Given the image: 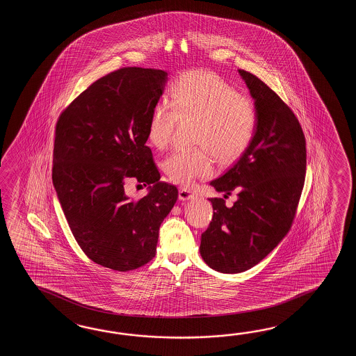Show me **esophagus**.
I'll list each match as a JSON object with an SVG mask.
<instances>
[{"label": "esophagus", "mask_w": 356, "mask_h": 356, "mask_svg": "<svg viewBox=\"0 0 356 356\" xmlns=\"http://www.w3.org/2000/svg\"><path fill=\"white\" fill-rule=\"evenodd\" d=\"M178 196H179V200H181V201H188V200L195 197V193H193L192 191H189V189L181 188L179 189Z\"/></svg>", "instance_id": "1"}]
</instances>
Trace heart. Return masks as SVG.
<instances>
[{"label":"heart","instance_id":"heart-1","mask_svg":"<svg viewBox=\"0 0 356 356\" xmlns=\"http://www.w3.org/2000/svg\"><path fill=\"white\" fill-rule=\"evenodd\" d=\"M169 101L152 106L147 138L165 147L179 120H195L193 150H175L161 163L168 178L191 186L213 172V155L222 163L238 159L250 146L258 123L257 106L238 94L222 77L209 71H188L175 81Z\"/></svg>","mask_w":356,"mask_h":356}]
</instances>
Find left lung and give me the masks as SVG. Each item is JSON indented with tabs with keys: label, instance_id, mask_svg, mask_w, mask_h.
<instances>
[{
	"label": "left lung",
	"instance_id": "8db88e82",
	"mask_svg": "<svg viewBox=\"0 0 356 356\" xmlns=\"http://www.w3.org/2000/svg\"><path fill=\"white\" fill-rule=\"evenodd\" d=\"M257 106L256 134L213 188L238 196L232 208L210 198L213 216L200 253L212 270L239 273L257 265L288 234L302 195L307 149L302 126L280 97L257 76L238 70Z\"/></svg>",
	"mask_w": 356,
	"mask_h": 356
}]
</instances>
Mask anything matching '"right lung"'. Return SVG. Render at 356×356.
Here are the masks:
<instances>
[{
  "label": "right lung",
  "mask_w": 356,
  "mask_h": 356,
  "mask_svg": "<svg viewBox=\"0 0 356 356\" xmlns=\"http://www.w3.org/2000/svg\"><path fill=\"white\" fill-rule=\"evenodd\" d=\"M167 79L163 70L120 68L91 83L56 124L52 181L68 227L92 262L115 271L152 261L160 225L178 198L175 186L160 181L146 146ZM129 177L149 193L129 202Z\"/></svg>",
  "instance_id": "obj_1"
}]
</instances>
